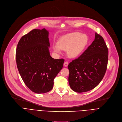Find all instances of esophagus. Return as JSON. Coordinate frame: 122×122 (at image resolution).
<instances>
[{"instance_id": "34e87169", "label": "esophagus", "mask_w": 122, "mask_h": 122, "mask_svg": "<svg viewBox=\"0 0 122 122\" xmlns=\"http://www.w3.org/2000/svg\"><path fill=\"white\" fill-rule=\"evenodd\" d=\"M68 65V62H67V61L65 62H64V66L65 67L67 66Z\"/></svg>"}]
</instances>
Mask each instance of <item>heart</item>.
<instances>
[{"instance_id":"heart-1","label":"heart","mask_w":122,"mask_h":122,"mask_svg":"<svg viewBox=\"0 0 122 122\" xmlns=\"http://www.w3.org/2000/svg\"><path fill=\"white\" fill-rule=\"evenodd\" d=\"M88 42V38L84 34L76 32L61 37L58 44L53 46L55 52L61 53L62 50H67L68 56L72 58L79 56L84 49Z\"/></svg>"}]
</instances>
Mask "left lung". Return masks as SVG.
<instances>
[{"label":"left lung","instance_id":"8db88e82","mask_svg":"<svg viewBox=\"0 0 122 122\" xmlns=\"http://www.w3.org/2000/svg\"><path fill=\"white\" fill-rule=\"evenodd\" d=\"M108 61V49L102 37L95 33V40L83 53L68 65V82L77 93L92 90L105 74Z\"/></svg>","mask_w":122,"mask_h":122}]
</instances>
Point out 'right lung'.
<instances>
[{
  "label": "right lung",
  "instance_id": "obj_1",
  "mask_svg": "<svg viewBox=\"0 0 122 122\" xmlns=\"http://www.w3.org/2000/svg\"><path fill=\"white\" fill-rule=\"evenodd\" d=\"M49 32L34 29L23 36L17 45L16 61L25 84L32 92L43 94L53 88L54 80L61 70L64 59L52 58Z\"/></svg>",
  "mask_w": 122,
  "mask_h": 122
}]
</instances>
